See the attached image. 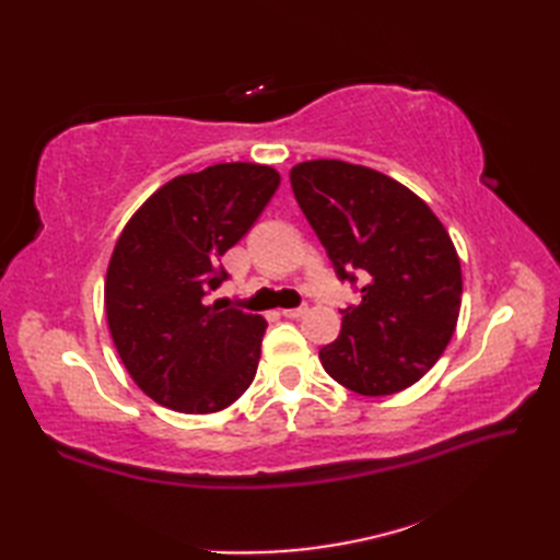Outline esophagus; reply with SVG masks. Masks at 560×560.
I'll return each mask as SVG.
<instances>
[{
  "mask_svg": "<svg viewBox=\"0 0 560 560\" xmlns=\"http://www.w3.org/2000/svg\"><path fill=\"white\" fill-rule=\"evenodd\" d=\"M305 313H307L305 305H303V307H289V311H281V315L289 317V319H299V317H303Z\"/></svg>",
  "mask_w": 560,
  "mask_h": 560,
  "instance_id": "esophagus-1",
  "label": "esophagus"
}]
</instances>
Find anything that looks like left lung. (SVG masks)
I'll return each instance as SVG.
<instances>
[{
	"label": "left lung",
	"instance_id": "8db88e82",
	"mask_svg": "<svg viewBox=\"0 0 560 560\" xmlns=\"http://www.w3.org/2000/svg\"><path fill=\"white\" fill-rule=\"evenodd\" d=\"M293 195L339 279L363 277L361 303L343 307L337 341L319 351L331 380L387 397L431 371L455 335L462 265L425 201L380 171L337 159L291 168Z\"/></svg>",
	"mask_w": 560,
	"mask_h": 560
}]
</instances>
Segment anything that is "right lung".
<instances>
[{
	"instance_id": "1",
	"label": "right lung",
	"mask_w": 560,
	"mask_h": 560,
	"mask_svg": "<svg viewBox=\"0 0 560 560\" xmlns=\"http://www.w3.org/2000/svg\"><path fill=\"white\" fill-rule=\"evenodd\" d=\"M279 183L271 165L243 161L177 175L117 237L105 317L129 377L161 407L217 413L255 380L267 319L207 305V295Z\"/></svg>"
}]
</instances>
